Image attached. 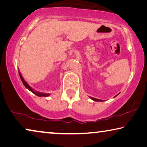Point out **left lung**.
I'll use <instances>...</instances> for the list:
<instances>
[{"mask_svg": "<svg viewBox=\"0 0 147 147\" xmlns=\"http://www.w3.org/2000/svg\"><path fill=\"white\" fill-rule=\"evenodd\" d=\"M118 95H116L115 97L117 96ZM90 99H92V100H94V101H103V100H101V99H95V98H94V97H90Z\"/></svg>", "mask_w": 147, "mask_h": 147, "instance_id": "1", "label": "left lung"}]
</instances>
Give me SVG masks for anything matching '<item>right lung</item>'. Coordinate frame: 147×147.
Listing matches in <instances>:
<instances>
[{
	"instance_id": "right-lung-1",
	"label": "right lung",
	"mask_w": 147,
	"mask_h": 147,
	"mask_svg": "<svg viewBox=\"0 0 147 147\" xmlns=\"http://www.w3.org/2000/svg\"><path fill=\"white\" fill-rule=\"evenodd\" d=\"M19 74H20V76L21 80H22V82H23V85H24V86H25V88H27L28 90H30L31 92L33 93L34 94L36 95L37 96H38V97H48V96H49V95H50V94H43V93H40V92H37V91L34 90L32 89V88L31 87V86H30L29 84H28L26 81H25V80H24V79H23V76H22V74H21V73H20V71H19Z\"/></svg>"
}]
</instances>
